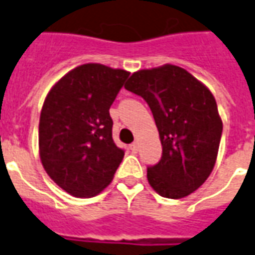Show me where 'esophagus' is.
Wrapping results in <instances>:
<instances>
[{"mask_svg":"<svg viewBox=\"0 0 255 255\" xmlns=\"http://www.w3.org/2000/svg\"><path fill=\"white\" fill-rule=\"evenodd\" d=\"M129 149L132 150L133 153H136V151H138V149H139V143H138V142H133V143L131 144V146H129Z\"/></svg>","mask_w":255,"mask_h":255,"instance_id":"34e87169","label":"esophagus"}]
</instances>
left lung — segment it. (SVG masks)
Masks as SVG:
<instances>
[{
	"label": "left lung",
	"instance_id": "1",
	"mask_svg": "<svg viewBox=\"0 0 255 255\" xmlns=\"http://www.w3.org/2000/svg\"><path fill=\"white\" fill-rule=\"evenodd\" d=\"M151 109L162 144L147 180L161 197L179 199L202 186L217 160L223 122L210 90L186 69L165 64L140 69L124 86Z\"/></svg>",
	"mask_w": 255,
	"mask_h": 255
}]
</instances>
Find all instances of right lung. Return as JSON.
<instances>
[{"label":"right lung","instance_id":"right-lung-1","mask_svg":"<svg viewBox=\"0 0 255 255\" xmlns=\"http://www.w3.org/2000/svg\"><path fill=\"white\" fill-rule=\"evenodd\" d=\"M129 72L89 63L47 93L39 119V157L64 191L90 198L109 186L124 157L112 138L109 109Z\"/></svg>","mask_w":255,"mask_h":255}]
</instances>
